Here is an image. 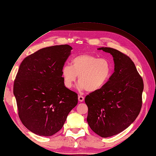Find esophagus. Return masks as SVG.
<instances>
[{
    "label": "esophagus",
    "mask_w": 156,
    "mask_h": 156,
    "mask_svg": "<svg viewBox=\"0 0 156 156\" xmlns=\"http://www.w3.org/2000/svg\"><path fill=\"white\" fill-rule=\"evenodd\" d=\"M78 99L79 101V102H83L84 100V98L82 96H81V95H79L78 96Z\"/></svg>",
    "instance_id": "34e87169"
}]
</instances>
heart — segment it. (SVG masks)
Instances as JSON below:
<instances>
[{"label":"heart","instance_id":"b5f03b06","mask_svg":"<svg viewBox=\"0 0 156 156\" xmlns=\"http://www.w3.org/2000/svg\"><path fill=\"white\" fill-rule=\"evenodd\" d=\"M112 70V63L108 60L90 54H82L72 59L71 66L66 65L62 67V76L67 88L72 87L78 76V88L93 93L106 84Z\"/></svg>","mask_w":156,"mask_h":156}]
</instances>
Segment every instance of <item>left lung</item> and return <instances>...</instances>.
<instances>
[{
	"mask_svg": "<svg viewBox=\"0 0 156 156\" xmlns=\"http://www.w3.org/2000/svg\"><path fill=\"white\" fill-rule=\"evenodd\" d=\"M98 50L112 55L115 71L103 88L86 96L87 122L94 132L106 138L123 132L138 116L144 82L134 63L126 55L108 47Z\"/></svg>",
	"mask_w": 156,
	"mask_h": 156,
	"instance_id": "1",
	"label": "left lung"
}]
</instances>
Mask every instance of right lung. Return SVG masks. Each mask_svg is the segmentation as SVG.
Instances as JSON below:
<instances>
[{
    "mask_svg": "<svg viewBox=\"0 0 156 156\" xmlns=\"http://www.w3.org/2000/svg\"><path fill=\"white\" fill-rule=\"evenodd\" d=\"M72 48L68 44L43 48L21 62L13 93L23 124L33 133L48 136L58 132L77 94L63 84L62 69Z\"/></svg>",
    "mask_w": 156,
    "mask_h": 156,
    "instance_id": "right-lung-1",
    "label": "right lung"
}]
</instances>
